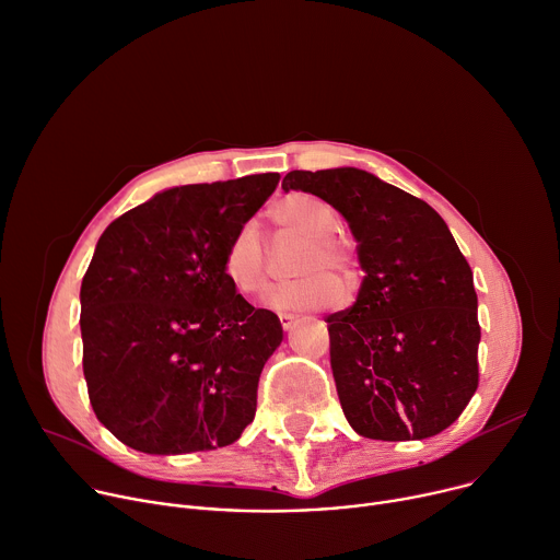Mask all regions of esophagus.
Returning <instances> with one entry per match:
<instances>
[{
  "instance_id": "1",
  "label": "esophagus",
  "mask_w": 560,
  "mask_h": 560,
  "mask_svg": "<svg viewBox=\"0 0 560 560\" xmlns=\"http://www.w3.org/2000/svg\"><path fill=\"white\" fill-rule=\"evenodd\" d=\"M294 315L292 313H279V322H281V326L285 328V330H290L292 328V324H294Z\"/></svg>"
}]
</instances>
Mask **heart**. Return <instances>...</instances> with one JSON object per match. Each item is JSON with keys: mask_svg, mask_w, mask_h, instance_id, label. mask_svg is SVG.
Returning <instances> with one entry per match:
<instances>
[{"mask_svg": "<svg viewBox=\"0 0 560 560\" xmlns=\"http://www.w3.org/2000/svg\"><path fill=\"white\" fill-rule=\"evenodd\" d=\"M275 225L306 241V249L294 264L292 281L279 283L268 294L275 311H319L340 300V290L349 294L355 288L358 270L351 249L330 236L338 230L332 207L311 194H290L272 207ZM222 275L243 294H260L268 288V258L256 222L247 220L230 236L222 252Z\"/></svg>", "mask_w": 560, "mask_h": 560, "instance_id": "b5f03b06", "label": "heart"}]
</instances>
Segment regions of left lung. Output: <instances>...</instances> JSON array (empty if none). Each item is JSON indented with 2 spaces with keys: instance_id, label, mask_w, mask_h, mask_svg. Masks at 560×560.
<instances>
[{
  "instance_id": "1",
  "label": "left lung",
  "mask_w": 560,
  "mask_h": 560,
  "mask_svg": "<svg viewBox=\"0 0 560 560\" xmlns=\"http://www.w3.org/2000/svg\"><path fill=\"white\" fill-rule=\"evenodd\" d=\"M281 186L338 209L358 241V300L326 317L349 425L381 441L428 439L453 425L479 383L481 332L472 270L443 218L351 166L290 171Z\"/></svg>"
}]
</instances>
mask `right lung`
<instances>
[{"mask_svg": "<svg viewBox=\"0 0 560 560\" xmlns=\"http://www.w3.org/2000/svg\"><path fill=\"white\" fill-rule=\"evenodd\" d=\"M279 177L175 186L98 238L81 285L83 374L96 419L130 448L213 451L254 421L283 328L225 279L222 252Z\"/></svg>", "mask_w": 560, "mask_h": 560, "instance_id": "obj_1", "label": "right lung"}]
</instances>
